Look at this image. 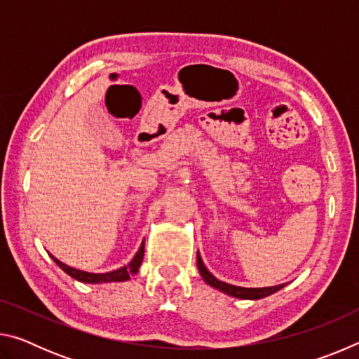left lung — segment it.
I'll return each mask as SVG.
<instances>
[{
  "instance_id": "obj_1",
  "label": "left lung",
  "mask_w": 359,
  "mask_h": 359,
  "mask_svg": "<svg viewBox=\"0 0 359 359\" xmlns=\"http://www.w3.org/2000/svg\"><path fill=\"white\" fill-rule=\"evenodd\" d=\"M196 263H198V269H199V274L203 276V278L205 282H208L210 287H214L217 290L223 291V293H226L229 296H234V297H241V299H261V297H266L272 293H276L280 288H283L285 285H276V287H266V288H242V287H234V285H229V283H224L220 282L218 278H215L214 276L210 274V272L205 269V266L203 263L201 257H196Z\"/></svg>"
}]
</instances>
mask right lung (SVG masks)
<instances>
[{
  "mask_svg": "<svg viewBox=\"0 0 359 359\" xmlns=\"http://www.w3.org/2000/svg\"><path fill=\"white\" fill-rule=\"evenodd\" d=\"M142 258H144V242H142L141 248H139V252L136 253V257L133 258V261L128 266H123V267H120V269L112 271V272H106V274H90V272H83V271L74 269V267L66 266L65 263H62V261H58L55 257H52V259L55 261L60 267H62L66 274L71 276L72 278H76V280H79V282H85V283H106V282L128 280L131 276H135L139 271V266H141V263H142Z\"/></svg>",
  "mask_w": 359,
  "mask_h": 359,
  "instance_id": "add662e5",
  "label": "right lung"
}]
</instances>
